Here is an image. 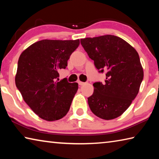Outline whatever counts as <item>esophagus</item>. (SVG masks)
<instances>
[{"instance_id": "esophagus-1", "label": "esophagus", "mask_w": 159, "mask_h": 159, "mask_svg": "<svg viewBox=\"0 0 159 159\" xmlns=\"http://www.w3.org/2000/svg\"><path fill=\"white\" fill-rule=\"evenodd\" d=\"M78 83H79V85H85V83H84V82H81V81H79V82H78Z\"/></svg>"}]
</instances>
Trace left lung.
I'll return each instance as SVG.
<instances>
[{"mask_svg": "<svg viewBox=\"0 0 159 159\" xmlns=\"http://www.w3.org/2000/svg\"><path fill=\"white\" fill-rule=\"evenodd\" d=\"M80 43L96 68L107 72L106 79L93 84L88 98L97 116L111 120L124 113L138 94L144 76L136 50L121 38L105 35L80 39Z\"/></svg>", "mask_w": 159, "mask_h": 159, "instance_id": "8db88e82", "label": "left lung"}]
</instances>
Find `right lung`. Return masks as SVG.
<instances>
[{"label":"right lung","mask_w":159,"mask_h":159,"mask_svg":"<svg viewBox=\"0 0 159 159\" xmlns=\"http://www.w3.org/2000/svg\"><path fill=\"white\" fill-rule=\"evenodd\" d=\"M77 40H42L23 51L18 60L15 84L24 100L42 119L54 121L68 113L77 83L59 81L58 71L66 69Z\"/></svg>","instance_id":"obj_1"}]
</instances>
